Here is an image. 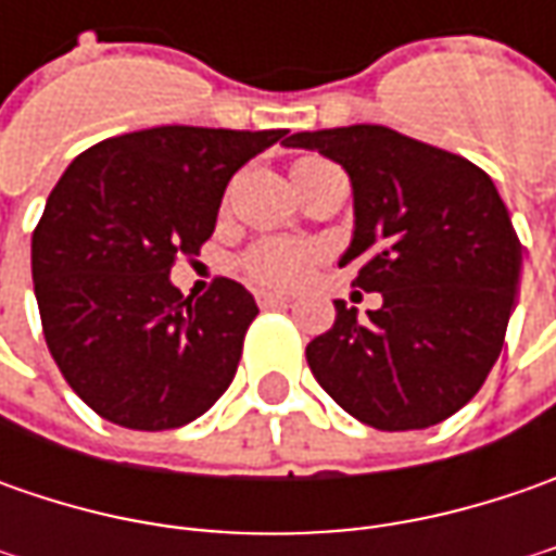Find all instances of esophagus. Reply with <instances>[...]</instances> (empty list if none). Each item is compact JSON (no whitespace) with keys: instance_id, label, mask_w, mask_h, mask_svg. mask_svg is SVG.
Segmentation results:
<instances>
[{"instance_id":"esophagus-1","label":"esophagus","mask_w":556,"mask_h":556,"mask_svg":"<svg viewBox=\"0 0 556 556\" xmlns=\"http://www.w3.org/2000/svg\"><path fill=\"white\" fill-rule=\"evenodd\" d=\"M256 303H260L263 309H278V306H288V296H281V293H268V290H260V293H256Z\"/></svg>"}]
</instances>
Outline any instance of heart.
<instances>
[{"instance_id": "b5f03b06", "label": "heart", "mask_w": 556, "mask_h": 556, "mask_svg": "<svg viewBox=\"0 0 556 556\" xmlns=\"http://www.w3.org/2000/svg\"><path fill=\"white\" fill-rule=\"evenodd\" d=\"M325 161L303 157L293 163V176L306 173L312 166ZM315 263V247L303 241H290V238H263L253 247H247L241 256V271L253 285L260 288H296Z\"/></svg>"}]
</instances>
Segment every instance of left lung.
<instances>
[{
	"label": "left lung",
	"mask_w": 556,
	"mask_h": 556,
	"mask_svg": "<svg viewBox=\"0 0 556 556\" xmlns=\"http://www.w3.org/2000/svg\"><path fill=\"white\" fill-rule=\"evenodd\" d=\"M350 173L355 231L340 266L383 306L343 300L306 346L315 380L374 430H424L480 393L504 346L523 244L495 182L460 154L390 126L296 132Z\"/></svg>",
	"instance_id": "1"
}]
</instances>
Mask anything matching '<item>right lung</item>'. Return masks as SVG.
Masks as SVG:
<instances>
[{
	"label": "right lung",
	"instance_id": "1",
	"mask_svg": "<svg viewBox=\"0 0 556 556\" xmlns=\"http://www.w3.org/2000/svg\"><path fill=\"white\" fill-rule=\"evenodd\" d=\"M285 136L154 126L64 169L33 231V290L54 365L96 415L176 430L228 390L256 300L216 278L191 303L169 268L201 253L231 176Z\"/></svg>",
	"mask_w": 556,
	"mask_h": 556
}]
</instances>
